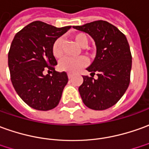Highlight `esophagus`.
Segmentation results:
<instances>
[{
    "mask_svg": "<svg viewBox=\"0 0 149 149\" xmlns=\"http://www.w3.org/2000/svg\"><path fill=\"white\" fill-rule=\"evenodd\" d=\"M67 75H68L69 79H71V78L73 77V74H70V73H68V74H67Z\"/></svg>",
    "mask_w": 149,
    "mask_h": 149,
    "instance_id": "1",
    "label": "esophagus"
}]
</instances>
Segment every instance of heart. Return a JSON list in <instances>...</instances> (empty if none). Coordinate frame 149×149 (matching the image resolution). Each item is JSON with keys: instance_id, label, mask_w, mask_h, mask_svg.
<instances>
[{"instance_id": "obj_1", "label": "heart", "mask_w": 149, "mask_h": 149, "mask_svg": "<svg viewBox=\"0 0 149 149\" xmlns=\"http://www.w3.org/2000/svg\"><path fill=\"white\" fill-rule=\"evenodd\" d=\"M74 42L79 46L85 48L88 44V38L84 33H79L73 36ZM52 53L55 58H60L63 55L62 51V40L57 39L52 46ZM87 65V59L84 57H79L77 58H70L64 57L58 62V68L61 71H66L70 73H75L79 69L84 67Z\"/></svg>"}]
</instances>
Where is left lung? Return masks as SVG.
<instances>
[{"label": "left lung", "instance_id": "left-lung-1", "mask_svg": "<svg viewBox=\"0 0 149 149\" xmlns=\"http://www.w3.org/2000/svg\"><path fill=\"white\" fill-rule=\"evenodd\" d=\"M73 27L91 36L96 46V56L87 70L93 76L96 72L98 79L83 76L79 88L81 98L92 109H107L121 99L130 84L132 57L127 37L103 20Z\"/></svg>", "mask_w": 149, "mask_h": 149}]
</instances>
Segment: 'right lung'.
<instances>
[{"mask_svg": "<svg viewBox=\"0 0 149 149\" xmlns=\"http://www.w3.org/2000/svg\"><path fill=\"white\" fill-rule=\"evenodd\" d=\"M70 27L58 28L35 21L15 35L8 53L10 79L18 96L30 107L47 111L59 104L68 76L65 71L55 70L57 62L52 46ZM45 69L52 74L45 76Z\"/></svg>", "mask_w": 149, "mask_h": 149, "instance_id": "obj_1", "label": "right lung"}]
</instances>
